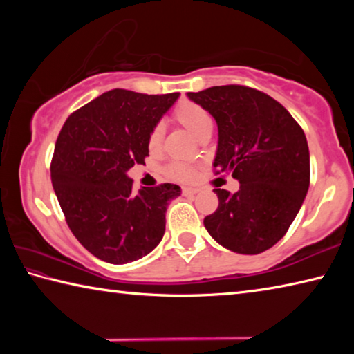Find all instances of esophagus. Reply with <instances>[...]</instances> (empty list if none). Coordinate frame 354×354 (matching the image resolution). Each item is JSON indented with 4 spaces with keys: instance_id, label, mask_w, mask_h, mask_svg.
Wrapping results in <instances>:
<instances>
[{
    "instance_id": "esophagus-1",
    "label": "esophagus",
    "mask_w": 354,
    "mask_h": 354,
    "mask_svg": "<svg viewBox=\"0 0 354 354\" xmlns=\"http://www.w3.org/2000/svg\"><path fill=\"white\" fill-rule=\"evenodd\" d=\"M198 189H195V187H183V194L185 195V196H194V195H196L198 194Z\"/></svg>"
}]
</instances>
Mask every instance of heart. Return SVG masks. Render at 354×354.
<instances>
[{
  "label": "heart",
  "mask_w": 354,
  "mask_h": 354,
  "mask_svg": "<svg viewBox=\"0 0 354 354\" xmlns=\"http://www.w3.org/2000/svg\"><path fill=\"white\" fill-rule=\"evenodd\" d=\"M173 117H175L179 124H183L185 129L190 131V133L196 137H200L203 133L212 129V120L207 111L200 104L192 103V101H183V103H179L175 112H173ZM160 142H162V127L158 124V127L149 133V149H153V151L158 149L160 147ZM169 175L173 179H178V181H192L196 175V170L194 165L176 162L170 165Z\"/></svg>",
  "instance_id": "b5f03b06"
}]
</instances>
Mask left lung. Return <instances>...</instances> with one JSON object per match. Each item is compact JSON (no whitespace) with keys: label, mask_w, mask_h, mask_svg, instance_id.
Here are the masks:
<instances>
[{"label":"left lung","mask_w":354,"mask_h":354,"mask_svg":"<svg viewBox=\"0 0 354 354\" xmlns=\"http://www.w3.org/2000/svg\"><path fill=\"white\" fill-rule=\"evenodd\" d=\"M218 127L214 169L241 183L236 194L214 189L218 207L205 218L215 242L241 254H259L279 242L306 198L309 148L283 104L256 88L215 86L189 92Z\"/></svg>","instance_id":"obj_1"}]
</instances>
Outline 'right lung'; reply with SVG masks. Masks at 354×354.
<instances>
[{
  "label": "right lung",
  "mask_w": 354,
  "mask_h": 354,
  "mask_svg": "<svg viewBox=\"0 0 354 354\" xmlns=\"http://www.w3.org/2000/svg\"><path fill=\"white\" fill-rule=\"evenodd\" d=\"M178 97L113 88L71 113L57 136L53 187L71 232L101 261L133 262L162 241L167 206L181 187L134 194L128 171L145 164L149 133Z\"/></svg>",
  "instance_id": "add662e5"
}]
</instances>
